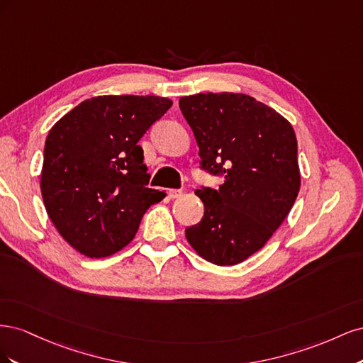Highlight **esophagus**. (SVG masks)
Returning <instances> with one entry per match:
<instances>
[{
    "label": "esophagus",
    "mask_w": 363,
    "mask_h": 363,
    "mask_svg": "<svg viewBox=\"0 0 363 363\" xmlns=\"http://www.w3.org/2000/svg\"><path fill=\"white\" fill-rule=\"evenodd\" d=\"M168 195H169V199H180V196L183 195V191H180V189H169Z\"/></svg>",
    "instance_id": "34e87169"
}]
</instances>
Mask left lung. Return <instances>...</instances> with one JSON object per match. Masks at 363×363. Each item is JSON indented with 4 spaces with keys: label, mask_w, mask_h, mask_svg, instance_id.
Here are the masks:
<instances>
[{
    "label": "left lung",
    "mask_w": 363,
    "mask_h": 363,
    "mask_svg": "<svg viewBox=\"0 0 363 363\" xmlns=\"http://www.w3.org/2000/svg\"><path fill=\"white\" fill-rule=\"evenodd\" d=\"M179 106L199 144L200 168L224 179L219 189L195 191L204 215L186 228V239L207 262L236 265L268 242L298 195L294 128L245 94H196Z\"/></svg>",
    "instance_id": "8db88e82"
}]
</instances>
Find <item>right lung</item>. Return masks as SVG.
<instances>
[{
  "label": "right lung",
  "instance_id": "right-lung-1",
  "mask_svg": "<svg viewBox=\"0 0 363 363\" xmlns=\"http://www.w3.org/2000/svg\"><path fill=\"white\" fill-rule=\"evenodd\" d=\"M172 101L147 95L84 100L52 125L43 150L40 191L60 236L87 257H106L135 238L147 208L164 192L147 188L138 145Z\"/></svg>",
  "mask_w": 363,
  "mask_h": 363
}]
</instances>
